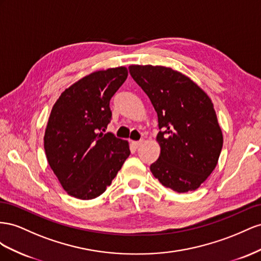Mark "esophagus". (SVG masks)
I'll use <instances>...</instances> for the list:
<instances>
[{"label":"esophagus","mask_w":261,"mask_h":261,"mask_svg":"<svg viewBox=\"0 0 261 261\" xmlns=\"http://www.w3.org/2000/svg\"><path fill=\"white\" fill-rule=\"evenodd\" d=\"M144 144V140H140V141H137V142H133V145L136 146V148H139Z\"/></svg>","instance_id":"1"}]
</instances>
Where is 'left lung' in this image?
<instances>
[{"label":"left lung","mask_w":261,"mask_h":261,"mask_svg":"<svg viewBox=\"0 0 261 261\" xmlns=\"http://www.w3.org/2000/svg\"><path fill=\"white\" fill-rule=\"evenodd\" d=\"M129 72L158 113L161 146L150 169L177 192L196 190L219 161L223 135L209 96L182 73L161 65H130Z\"/></svg>","instance_id":"8db88e82"}]
</instances>
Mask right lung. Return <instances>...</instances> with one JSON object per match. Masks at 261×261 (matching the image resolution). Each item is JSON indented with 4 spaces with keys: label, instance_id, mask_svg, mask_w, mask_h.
Instances as JSON below:
<instances>
[{
    "label": "right lung",
    "instance_id": "add662e5",
    "mask_svg": "<svg viewBox=\"0 0 261 261\" xmlns=\"http://www.w3.org/2000/svg\"><path fill=\"white\" fill-rule=\"evenodd\" d=\"M128 77L124 66L96 71L60 95L44 132L51 169L70 196H100L130 155L125 140L103 133L111 119L109 102Z\"/></svg>",
    "mask_w": 261,
    "mask_h": 261
}]
</instances>
